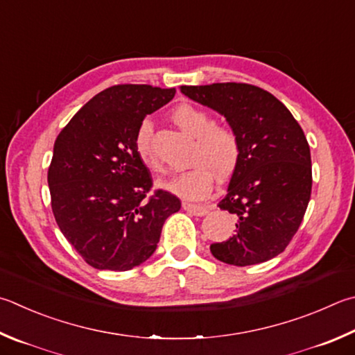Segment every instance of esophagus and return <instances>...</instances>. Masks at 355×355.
Segmentation results:
<instances>
[{"instance_id":"1","label":"esophagus","mask_w":355,"mask_h":355,"mask_svg":"<svg viewBox=\"0 0 355 355\" xmlns=\"http://www.w3.org/2000/svg\"><path fill=\"white\" fill-rule=\"evenodd\" d=\"M183 209L188 211L192 216H206L209 212V206H202V205H194V203H183Z\"/></svg>"}]
</instances>
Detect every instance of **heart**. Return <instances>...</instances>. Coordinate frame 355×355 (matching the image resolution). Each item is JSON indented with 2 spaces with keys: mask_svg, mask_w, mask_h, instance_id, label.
<instances>
[{
  "mask_svg": "<svg viewBox=\"0 0 355 355\" xmlns=\"http://www.w3.org/2000/svg\"><path fill=\"white\" fill-rule=\"evenodd\" d=\"M172 119L184 133L196 138L189 155L192 167L161 180L159 186L188 200L205 198L212 188V175L220 180L228 178L239 164L242 152L239 135L233 127L214 124L208 112L191 104H180L173 108ZM152 122L144 119L135 133V149L147 167L158 171V159L152 152Z\"/></svg>",
  "mask_w": 355,
  "mask_h": 355,
  "instance_id": "obj_1",
  "label": "heart"
}]
</instances>
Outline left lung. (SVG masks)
Wrapping results in <instances>:
<instances>
[{
  "label": "left lung",
  "mask_w": 355,
  "mask_h": 355,
  "mask_svg": "<svg viewBox=\"0 0 355 355\" xmlns=\"http://www.w3.org/2000/svg\"><path fill=\"white\" fill-rule=\"evenodd\" d=\"M180 89L223 114L241 139V161L218 203L236 216V233L212 243V256L237 267L278 256L298 231L311 200V149L304 132L281 101L250 83Z\"/></svg>",
  "instance_id": "left-lung-1"
}]
</instances>
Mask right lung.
I'll return each mask as SVG.
<instances>
[{"mask_svg": "<svg viewBox=\"0 0 355 355\" xmlns=\"http://www.w3.org/2000/svg\"><path fill=\"white\" fill-rule=\"evenodd\" d=\"M175 88L114 85L88 101L54 143L48 169L51 206L63 236L88 266L125 272L157 250L166 218L182 202L158 189L135 149L147 114Z\"/></svg>", "mask_w": 355, "mask_h": 355, "instance_id": "1", "label": "right lung"}]
</instances>
